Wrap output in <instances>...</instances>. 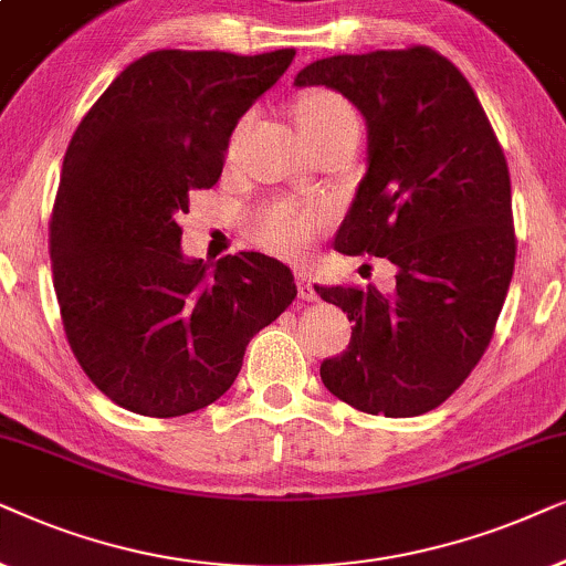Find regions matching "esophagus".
<instances>
[{"mask_svg": "<svg viewBox=\"0 0 566 566\" xmlns=\"http://www.w3.org/2000/svg\"><path fill=\"white\" fill-rule=\"evenodd\" d=\"M295 279H297V295H300V300H305V303H313V300H318V292H315V287H313V279H311V274H307L305 269H300L297 274H295Z\"/></svg>", "mask_w": 566, "mask_h": 566, "instance_id": "esophagus-1", "label": "esophagus"}]
</instances>
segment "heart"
<instances>
[{
    "mask_svg": "<svg viewBox=\"0 0 566 566\" xmlns=\"http://www.w3.org/2000/svg\"><path fill=\"white\" fill-rule=\"evenodd\" d=\"M295 118L303 129L305 139L318 142L334 134H354L359 137L361 118L359 111L354 108L352 101H346L342 93L331 87H311L303 90L295 97ZM248 120L251 116L240 118L238 126L230 134L228 142V155L232 157L238 153L240 137H243ZM321 209L318 207H305V205H290V201H276V205L263 207L261 212L253 214L251 220V238L261 248L276 253H297L307 245V240L313 238L315 228L321 222Z\"/></svg>",
    "mask_w": 566,
    "mask_h": 566,
    "instance_id": "1",
    "label": "heart"
}]
</instances>
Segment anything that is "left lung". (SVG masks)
Here are the masks:
<instances>
[{"label":"left lung","instance_id":"8db88e82","mask_svg":"<svg viewBox=\"0 0 566 566\" xmlns=\"http://www.w3.org/2000/svg\"><path fill=\"white\" fill-rule=\"evenodd\" d=\"M295 82L334 87L367 120V172L336 251L388 259L396 290L315 287L354 323L321 380L365 413L419 417L484 357L512 269L510 170L461 70L429 46L338 54Z\"/></svg>","mask_w":566,"mask_h":566}]
</instances>
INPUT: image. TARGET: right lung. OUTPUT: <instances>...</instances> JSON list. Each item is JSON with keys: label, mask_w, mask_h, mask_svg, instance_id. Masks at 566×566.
<instances>
[{"label": "right lung", "mask_w": 566, "mask_h": 566, "mask_svg": "<svg viewBox=\"0 0 566 566\" xmlns=\"http://www.w3.org/2000/svg\"><path fill=\"white\" fill-rule=\"evenodd\" d=\"M292 59L149 51L66 147L49 222L54 290L80 367L120 409L168 419L214 403L253 334L297 297L271 255L186 261L178 224L188 193L220 180L238 118Z\"/></svg>", "instance_id": "add662e5"}]
</instances>
